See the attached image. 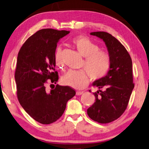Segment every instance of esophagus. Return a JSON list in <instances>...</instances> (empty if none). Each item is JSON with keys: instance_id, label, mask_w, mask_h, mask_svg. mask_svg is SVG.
<instances>
[{"instance_id": "1", "label": "esophagus", "mask_w": 149, "mask_h": 149, "mask_svg": "<svg viewBox=\"0 0 149 149\" xmlns=\"http://www.w3.org/2000/svg\"><path fill=\"white\" fill-rule=\"evenodd\" d=\"M84 93L83 91H77V92H76V94H77V95H82Z\"/></svg>"}]
</instances>
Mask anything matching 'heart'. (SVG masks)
I'll return each mask as SVG.
<instances>
[{"instance_id": "b5f03b06", "label": "heart", "mask_w": 149, "mask_h": 149, "mask_svg": "<svg viewBox=\"0 0 149 149\" xmlns=\"http://www.w3.org/2000/svg\"><path fill=\"white\" fill-rule=\"evenodd\" d=\"M78 52L84 57L81 70L69 69L61 77V82L74 89H83L88 86L89 77L97 80L108 73L111 66V57L107 52L99 50V46L85 36H78L72 40ZM55 63L63 69V61L61 56V49L58 48L55 52Z\"/></svg>"}]
</instances>
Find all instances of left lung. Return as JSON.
<instances>
[{
	"label": "left lung",
	"instance_id": "8db88e82",
	"mask_svg": "<svg viewBox=\"0 0 149 149\" xmlns=\"http://www.w3.org/2000/svg\"><path fill=\"white\" fill-rule=\"evenodd\" d=\"M105 43L111 57V66L105 77L95 80L93 86L95 102L88 109L90 118L99 123H108L124 113L134 88L132 61L127 49L117 39L105 32L90 33Z\"/></svg>",
	"mask_w": 149,
	"mask_h": 149
}]
</instances>
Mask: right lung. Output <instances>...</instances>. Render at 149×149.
<instances>
[{"label": "right lung", "mask_w": 149, "mask_h": 149, "mask_svg": "<svg viewBox=\"0 0 149 149\" xmlns=\"http://www.w3.org/2000/svg\"><path fill=\"white\" fill-rule=\"evenodd\" d=\"M69 32L40 30L24 42L19 52L15 73L19 102L30 117L41 124L56 121L65 111L67 101L76 94L70 87L58 84L50 91L46 89L48 82H58V72L54 71L56 49L59 40Z\"/></svg>", "instance_id": "right-lung-1"}]
</instances>
